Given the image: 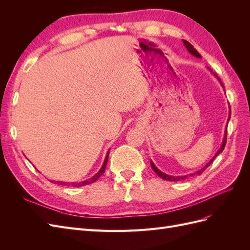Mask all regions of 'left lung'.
<instances>
[{
    "mask_svg": "<svg viewBox=\"0 0 250 250\" xmlns=\"http://www.w3.org/2000/svg\"><path fill=\"white\" fill-rule=\"evenodd\" d=\"M183 42H184V44H185V46H186V48L188 49V51L190 52L192 55H194V56H196V57H199V58H201V55H200L199 53L197 52V50L194 49V47L192 46V44H191L190 42H187V41H185V40H183ZM208 69H209V67H208ZM209 71H210V70H209ZM213 74H214L215 76L217 77V75H216L215 73H213ZM217 78H218V77H217ZM218 80L220 81V79H219V78H218ZM220 83H221V84H222V82H221V81H220ZM229 119H230V112H229V120H228V123H229ZM226 134H228V132L225 131V134H224V139H223V143H222V145H221L220 149H219V150L217 151V153L215 154V156H214L213 158H211V160H210V161H209V162H208V163L206 166H204L203 168H201L200 170H198V171H196V172H194V173L190 174V176H193V175H200V174H201V173H202L204 170H206V169L208 167V166H209L211 163L214 162L215 157H216L218 154H220V153L222 152L223 149H224V147H225V145H226ZM150 164H151V167H152L153 171H154V172L157 174L158 176L162 177V178H163V179H165V180H169V181H178V180H183V179H186V178L188 177V175H185V176H172V175H168V174H165V173H163L161 170H158V169L155 167V165L152 163V161H150Z\"/></svg>",
    "mask_w": 250,
    "mask_h": 250,
    "instance_id": "obj_1",
    "label": "left lung"
}]
</instances>
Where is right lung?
<instances>
[{
	"mask_svg": "<svg viewBox=\"0 0 250 250\" xmlns=\"http://www.w3.org/2000/svg\"><path fill=\"white\" fill-rule=\"evenodd\" d=\"M108 155H109V151L107 152V154H106V157H105V160H104V163H103V165H102V167H101V169L99 170V172H98L96 175H94L93 177H90L89 179H86V180H84V181H81V183H79V184H74V183H72V184H67V183H62V181H57V184L58 185H63V186H67V185H72V186H74V187H81V186H86V185H90V184H93V183H95V181L99 178L102 174L104 173V171H105V168H106V164H107V160H108ZM53 181V180H52Z\"/></svg>",
	"mask_w": 250,
	"mask_h": 250,
	"instance_id": "1",
	"label": "right lung"
}]
</instances>
